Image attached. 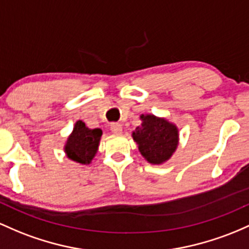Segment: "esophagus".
Here are the masks:
<instances>
[{
	"label": "esophagus",
	"instance_id": "1",
	"mask_svg": "<svg viewBox=\"0 0 249 249\" xmlns=\"http://www.w3.org/2000/svg\"><path fill=\"white\" fill-rule=\"evenodd\" d=\"M111 131L112 133H114V135H122L123 133V126L118 123H113V124H111Z\"/></svg>",
	"mask_w": 249,
	"mask_h": 249
}]
</instances>
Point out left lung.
Segmentation results:
<instances>
[{"label":"left lung","mask_w":249,"mask_h":249,"mask_svg":"<svg viewBox=\"0 0 249 249\" xmlns=\"http://www.w3.org/2000/svg\"><path fill=\"white\" fill-rule=\"evenodd\" d=\"M141 120L142 124L131 135L141 155L151 164L160 165L168 162L178 146L177 125L155 114H142Z\"/></svg>","instance_id":"8db88e82"}]
</instances>
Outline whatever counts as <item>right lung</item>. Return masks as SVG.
<instances>
[{
    "instance_id": "right-lung-1",
    "label": "right lung",
    "mask_w": 249,
    "mask_h": 249,
    "mask_svg": "<svg viewBox=\"0 0 249 249\" xmlns=\"http://www.w3.org/2000/svg\"><path fill=\"white\" fill-rule=\"evenodd\" d=\"M102 135L100 129H89L84 122L76 120L65 142V155L68 160L81 165L91 164L98 152Z\"/></svg>"
}]
</instances>
